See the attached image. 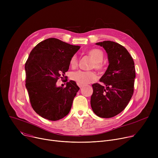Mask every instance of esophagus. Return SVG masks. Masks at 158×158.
Here are the masks:
<instances>
[{"label":"esophagus","mask_w":158,"mask_h":158,"mask_svg":"<svg viewBox=\"0 0 158 158\" xmlns=\"http://www.w3.org/2000/svg\"><path fill=\"white\" fill-rule=\"evenodd\" d=\"M77 86H78L79 88H81V87H82V86H83V85L80 84V83H77Z\"/></svg>","instance_id":"1"}]
</instances>
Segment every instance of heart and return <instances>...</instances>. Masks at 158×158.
Segmentation results:
<instances>
[{
  "mask_svg": "<svg viewBox=\"0 0 158 158\" xmlns=\"http://www.w3.org/2000/svg\"><path fill=\"white\" fill-rule=\"evenodd\" d=\"M88 54L94 60L92 64V68L97 70H102L103 69V64L102 61L104 60V53L99 48L91 49L88 52ZM70 64L72 67H76L77 64V57L76 55L73 56L70 60ZM97 75L93 71H82L78 70L72 74V79L77 82V83L82 85L87 84L90 81L96 79Z\"/></svg>",
  "mask_w": 158,
  "mask_h": 158,
  "instance_id": "obj_1",
  "label": "heart"
}]
</instances>
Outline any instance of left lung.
<instances>
[{
	"mask_svg": "<svg viewBox=\"0 0 158 158\" xmlns=\"http://www.w3.org/2000/svg\"><path fill=\"white\" fill-rule=\"evenodd\" d=\"M107 53L109 66L100 79L104 84H93L91 106L99 117L111 118L121 113L134 93L135 63L123 46L111 41L96 44Z\"/></svg>",
	"mask_w": 158,
	"mask_h": 158,
	"instance_id": "8db88e82",
	"label": "left lung"
}]
</instances>
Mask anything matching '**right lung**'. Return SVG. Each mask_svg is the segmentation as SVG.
Here are the masks:
<instances>
[{"instance_id": "1", "label": "right lung", "mask_w": 158, "mask_h": 158, "mask_svg": "<svg viewBox=\"0 0 158 158\" xmlns=\"http://www.w3.org/2000/svg\"><path fill=\"white\" fill-rule=\"evenodd\" d=\"M79 48L51 38L41 41L30 52L25 64L26 86L32 109L41 117L56 121L70 112L79 88L73 81L64 88L57 87L56 82L64 76L71 57Z\"/></svg>"}]
</instances>
